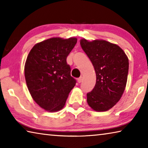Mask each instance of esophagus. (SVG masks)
Instances as JSON below:
<instances>
[{"instance_id":"1","label":"esophagus","mask_w":148,"mask_h":148,"mask_svg":"<svg viewBox=\"0 0 148 148\" xmlns=\"http://www.w3.org/2000/svg\"><path fill=\"white\" fill-rule=\"evenodd\" d=\"M82 80H83V77H79V78L77 79V82H78V83H81V82H82Z\"/></svg>"}]
</instances>
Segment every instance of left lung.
<instances>
[{
	"instance_id": "1",
	"label": "left lung",
	"mask_w": 148,
	"mask_h": 148,
	"mask_svg": "<svg viewBox=\"0 0 148 148\" xmlns=\"http://www.w3.org/2000/svg\"><path fill=\"white\" fill-rule=\"evenodd\" d=\"M80 45L93 65L96 84L87 94V102L97 112L114 106L123 94L129 71V59L117 44L104 40L83 38Z\"/></svg>"
}]
</instances>
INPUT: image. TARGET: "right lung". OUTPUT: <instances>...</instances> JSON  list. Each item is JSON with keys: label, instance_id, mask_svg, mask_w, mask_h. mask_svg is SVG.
I'll return each instance as SVG.
<instances>
[{"label": "right lung", "instance_id": "1", "mask_svg": "<svg viewBox=\"0 0 148 148\" xmlns=\"http://www.w3.org/2000/svg\"><path fill=\"white\" fill-rule=\"evenodd\" d=\"M76 42V38H51L35 44L27 56V87L35 102L46 111L61 110L76 85L66 57Z\"/></svg>", "mask_w": 148, "mask_h": 148}]
</instances>
